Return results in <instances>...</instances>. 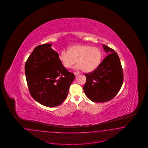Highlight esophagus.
<instances>
[{
  "instance_id": "obj_1",
  "label": "esophagus",
  "mask_w": 148,
  "mask_h": 148,
  "mask_svg": "<svg viewBox=\"0 0 148 148\" xmlns=\"http://www.w3.org/2000/svg\"><path fill=\"white\" fill-rule=\"evenodd\" d=\"M74 75L76 76V75H79L80 74V73H78V72H74Z\"/></svg>"
}]
</instances>
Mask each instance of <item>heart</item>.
Here are the masks:
<instances>
[{"label":"heart","instance_id":"b5f03b06","mask_svg":"<svg viewBox=\"0 0 148 148\" xmlns=\"http://www.w3.org/2000/svg\"><path fill=\"white\" fill-rule=\"evenodd\" d=\"M102 56V51L99 48L88 45H76L70 47L68 51L62 50L59 59L66 68H72L76 61L77 68L85 73H90L98 67Z\"/></svg>","mask_w":148,"mask_h":148}]
</instances>
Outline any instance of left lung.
<instances>
[{
    "instance_id": "left-lung-1",
    "label": "left lung",
    "mask_w": 148,
    "mask_h": 148,
    "mask_svg": "<svg viewBox=\"0 0 148 148\" xmlns=\"http://www.w3.org/2000/svg\"><path fill=\"white\" fill-rule=\"evenodd\" d=\"M108 55L94 71L85 74L83 89L86 96L93 102L103 103L114 98L121 90L124 74L119 58L115 50L103 45Z\"/></svg>"
}]
</instances>
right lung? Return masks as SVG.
Here are the masks:
<instances>
[{
    "mask_svg": "<svg viewBox=\"0 0 148 148\" xmlns=\"http://www.w3.org/2000/svg\"><path fill=\"white\" fill-rule=\"evenodd\" d=\"M51 44L36 47L27 59L25 73L30 94L36 101L53 108L62 103L75 76L63 67Z\"/></svg>",
    "mask_w": 148,
    "mask_h": 148,
    "instance_id": "1",
    "label": "right lung"
}]
</instances>
